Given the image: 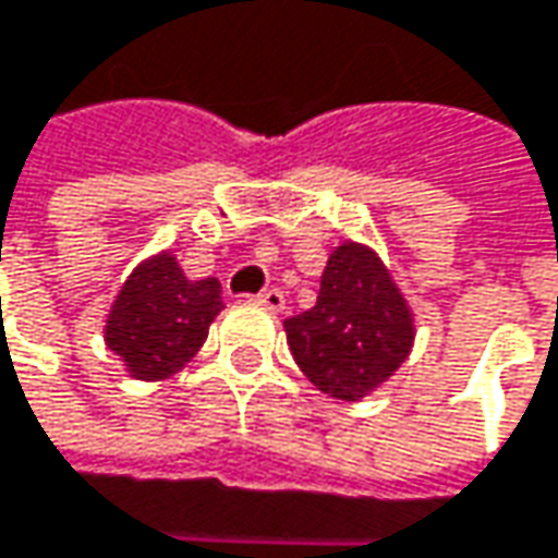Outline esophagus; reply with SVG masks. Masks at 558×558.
Listing matches in <instances>:
<instances>
[{
	"instance_id": "esophagus-1",
	"label": "esophagus",
	"mask_w": 558,
	"mask_h": 558,
	"mask_svg": "<svg viewBox=\"0 0 558 558\" xmlns=\"http://www.w3.org/2000/svg\"><path fill=\"white\" fill-rule=\"evenodd\" d=\"M255 300H258L265 310H271V313H280V310H283V303H287V300H283V290H278V287H268V290H262Z\"/></svg>"
}]
</instances>
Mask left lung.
<instances>
[{
	"instance_id": "left-lung-1",
	"label": "left lung",
	"mask_w": 558,
	"mask_h": 558,
	"mask_svg": "<svg viewBox=\"0 0 558 558\" xmlns=\"http://www.w3.org/2000/svg\"><path fill=\"white\" fill-rule=\"evenodd\" d=\"M283 329L306 380L344 402H357L389 380L415 338L399 287L357 242L331 252L316 306L290 316Z\"/></svg>"
}]
</instances>
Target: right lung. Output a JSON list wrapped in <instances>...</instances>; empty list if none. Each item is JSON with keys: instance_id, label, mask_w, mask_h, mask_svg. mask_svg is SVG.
Masks as SVG:
<instances>
[{"instance_id": "right-lung-1", "label": "right lung", "mask_w": 558, "mask_h": 558, "mask_svg": "<svg viewBox=\"0 0 558 558\" xmlns=\"http://www.w3.org/2000/svg\"><path fill=\"white\" fill-rule=\"evenodd\" d=\"M220 310V280H187L175 258L162 252L121 287L105 341L136 380H166L194 357Z\"/></svg>"}]
</instances>
